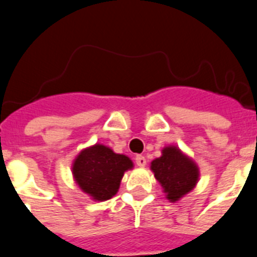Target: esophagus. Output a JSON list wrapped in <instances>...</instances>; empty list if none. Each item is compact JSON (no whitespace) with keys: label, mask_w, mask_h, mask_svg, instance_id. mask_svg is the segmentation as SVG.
I'll list each match as a JSON object with an SVG mask.
<instances>
[{"label":"esophagus","mask_w":257,"mask_h":257,"mask_svg":"<svg viewBox=\"0 0 257 257\" xmlns=\"http://www.w3.org/2000/svg\"><path fill=\"white\" fill-rule=\"evenodd\" d=\"M135 162L136 165L139 166V167H144L145 165H147V160H145V157L144 156H136L135 157Z\"/></svg>","instance_id":"1"}]
</instances>
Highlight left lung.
<instances>
[{
  "instance_id": "8db88e82",
  "label": "left lung",
  "mask_w": 257,
  "mask_h": 257,
  "mask_svg": "<svg viewBox=\"0 0 257 257\" xmlns=\"http://www.w3.org/2000/svg\"><path fill=\"white\" fill-rule=\"evenodd\" d=\"M151 170L170 202L183 198L198 183V166L174 145L162 149V156L152 161Z\"/></svg>"
}]
</instances>
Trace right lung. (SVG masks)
<instances>
[{"instance_id":"add662e5","label":"right lung","mask_w":257,"mask_h":257,"mask_svg":"<svg viewBox=\"0 0 257 257\" xmlns=\"http://www.w3.org/2000/svg\"><path fill=\"white\" fill-rule=\"evenodd\" d=\"M134 167L124 154H117L103 144L83 149L72 166L78 187L94 201H106L117 194L124 171Z\"/></svg>"}]
</instances>
